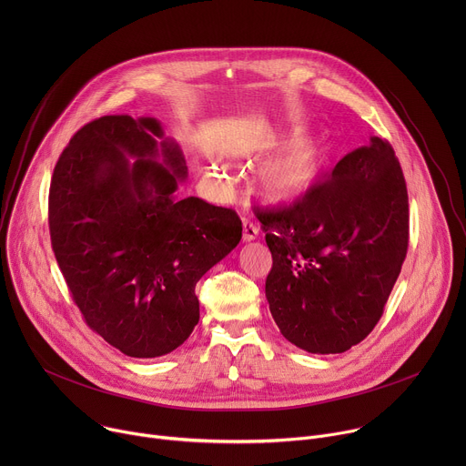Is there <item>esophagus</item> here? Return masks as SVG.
Masks as SVG:
<instances>
[{
  "instance_id": "obj_1",
  "label": "esophagus",
  "mask_w": 466,
  "mask_h": 466,
  "mask_svg": "<svg viewBox=\"0 0 466 466\" xmlns=\"http://www.w3.org/2000/svg\"><path fill=\"white\" fill-rule=\"evenodd\" d=\"M258 238V227L248 221V219H243V241H254Z\"/></svg>"
}]
</instances>
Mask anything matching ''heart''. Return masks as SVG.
Listing matches in <instances>:
<instances>
[{"label": "heart", "instance_id": "obj_1", "mask_svg": "<svg viewBox=\"0 0 466 466\" xmlns=\"http://www.w3.org/2000/svg\"><path fill=\"white\" fill-rule=\"evenodd\" d=\"M269 147L263 144L261 151ZM339 153L334 132H319L293 140L265 162L256 175V193L271 207H291L308 198L326 178ZM223 175V167H214Z\"/></svg>", "mask_w": 466, "mask_h": 466}]
</instances>
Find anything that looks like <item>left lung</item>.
Masks as SVG:
<instances>
[{"label": "left lung", "mask_w": 466, "mask_h": 466, "mask_svg": "<svg viewBox=\"0 0 466 466\" xmlns=\"http://www.w3.org/2000/svg\"><path fill=\"white\" fill-rule=\"evenodd\" d=\"M273 256L265 280L282 336L341 354L378 324L410 243L406 180L389 142L349 153L304 201L258 210Z\"/></svg>", "instance_id": "1"}]
</instances>
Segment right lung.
<instances>
[{"mask_svg": "<svg viewBox=\"0 0 466 466\" xmlns=\"http://www.w3.org/2000/svg\"><path fill=\"white\" fill-rule=\"evenodd\" d=\"M187 167L155 117L103 116L70 140L49 187L55 258L86 324L130 358L178 349L195 286L241 239L230 208L178 198Z\"/></svg>", "mask_w": 466, "mask_h": 466, "instance_id": "obj_1", "label": "right lung"}]
</instances>
